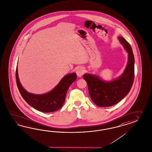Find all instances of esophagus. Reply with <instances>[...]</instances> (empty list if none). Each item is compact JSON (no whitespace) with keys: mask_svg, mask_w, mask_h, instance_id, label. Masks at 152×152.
I'll return each mask as SVG.
<instances>
[{"mask_svg":"<svg viewBox=\"0 0 152 152\" xmlns=\"http://www.w3.org/2000/svg\"><path fill=\"white\" fill-rule=\"evenodd\" d=\"M85 69L83 67H79L77 69H76V74L78 76V77H81L83 75V74L85 73Z\"/></svg>","mask_w":152,"mask_h":152,"instance_id":"1","label":"esophagus"}]
</instances>
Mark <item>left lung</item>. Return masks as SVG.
Instances as JSON below:
<instances>
[{
    "label": "left lung",
    "instance_id": "1",
    "mask_svg": "<svg viewBox=\"0 0 152 152\" xmlns=\"http://www.w3.org/2000/svg\"><path fill=\"white\" fill-rule=\"evenodd\" d=\"M118 39L128 53V61L123 74L110 82L91 74L83 75L92 101L100 107L113 106L118 103L128 95L133 84L134 56L132 47L123 37H119Z\"/></svg>",
    "mask_w": 152,
    "mask_h": 152
}]
</instances>
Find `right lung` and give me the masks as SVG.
<instances>
[{
  "instance_id": "obj_1",
  "label": "right lung",
  "mask_w": 152,
  "mask_h": 152,
  "mask_svg": "<svg viewBox=\"0 0 152 152\" xmlns=\"http://www.w3.org/2000/svg\"><path fill=\"white\" fill-rule=\"evenodd\" d=\"M15 78L20 95L29 105L41 112L51 113L60 109L63 106L67 91L70 85L76 80L77 75L75 72L66 75L52 91L42 95L29 93L24 90L19 80L17 66Z\"/></svg>"
}]
</instances>
